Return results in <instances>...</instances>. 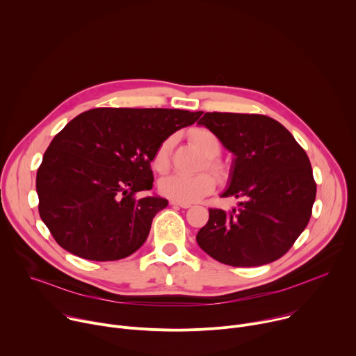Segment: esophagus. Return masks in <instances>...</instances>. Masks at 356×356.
Instances as JSON below:
<instances>
[{"label":"esophagus","instance_id":"34e87169","mask_svg":"<svg viewBox=\"0 0 356 356\" xmlns=\"http://www.w3.org/2000/svg\"><path fill=\"white\" fill-rule=\"evenodd\" d=\"M170 204L175 206V207H180V209H190L191 207L190 202H180V201H175V200L170 201Z\"/></svg>","mask_w":356,"mask_h":356}]
</instances>
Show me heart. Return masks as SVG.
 <instances>
[{
  "instance_id": "b5f03b06",
  "label": "heart",
  "mask_w": 356,
  "mask_h": 356,
  "mask_svg": "<svg viewBox=\"0 0 356 356\" xmlns=\"http://www.w3.org/2000/svg\"><path fill=\"white\" fill-rule=\"evenodd\" d=\"M190 140L202 152L206 159V166L214 172L217 176H224V166L216 161V156L220 154L221 143L216 134L206 128H195L188 134ZM173 146V138H166L156 147L154 158H152V166L159 173H165L170 168V152ZM216 187L214 177L207 173L201 172L197 175H181L175 173L163 177L159 181L161 193L175 201L180 202H195L202 197L209 195Z\"/></svg>"
}]
</instances>
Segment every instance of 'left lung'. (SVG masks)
<instances>
[{
    "instance_id": "obj_1",
    "label": "left lung",
    "mask_w": 356,
    "mask_h": 356,
    "mask_svg": "<svg viewBox=\"0 0 356 356\" xmlns=\"http://www.w3.org/2000/svg\"><path fill=\"white\" fill-rule=\"evenodd\" d=\"M197 125L216 134L234 155L221 197L241 200L229 211L210 209L195 236L198 246L236 268L282 258L312 217L317 186L307 154L266 115L206 113Z\"/></svg>"
}]
</instances>
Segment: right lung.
<instances>
[{
  "label": "right lung",
  "instance_id": "add662e5",
  "mask_svg": "<svg viewBox=\"0 0 356 356\" xmlns=\"http://www.w3.org/2000/svg\"><path fill=\"white\" fill-rule=\"evenodd\" d=\"M201 111L94 108L73 118L46 149L36 173L39 216L55 241L88 261H118L146 241L168 207L150 190L156 147Z\"/></svg>",
  "mask_w": 356,
  "mask_h": 356
}]
</instances>
